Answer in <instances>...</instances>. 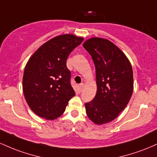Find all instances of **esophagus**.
<instances>
[{"instance_id": "esophagus-1", "label": "esophagus", "mask_w": 157, "mask_h": 157, "mask_svg": "<svg viewBox=\"0 0 157 157\" xmlns=\"http://www.w3.org/2000/svg\"><path fill=\"white\" fill-rule=\"evenodd\" d=\"M79 87H80V91H81L82 90V89H83V87H84V83H83V82L80 83V86H79Z\"/></svg>"}]
</instances>
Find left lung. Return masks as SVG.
I'll return each instance as SVG.
<instances>
[{
  "label": "left lung",
  "mask_w": 157,
  "mask_h": 157,
  "mask_svg": "<svg viewBox=\"0 0 157 157\" xmlns=\"http://www.w3.org/2000/svg\"><path fill=\"white\" fill-rule=\"evenodd\" d=\"M83 47L91 55L96 69L97 94L85 104L89 118L97 125L116 119L130 100L134 89L130 61L107 39L92 37Z\"/></svg>",
  "instance_id": "obj_1"
}]
</instances>
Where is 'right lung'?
Here are the masks:
<instances>
[{"mask_svg":"<svg viewBox=\"0 0 157 157\" xmlns=\"http://www.w3.org/2000/svg\"><path fill=\"white\" fill-rule=\"evenodd\" d=\"M83 40L66 34L54 37L36 51L25 66L23 91L32 111L40 117L55 120L75 95L66 60Z\"/></svg>","mask_w":157,"mask_h":157,"instance_id":"obj_1","label":"right lung"}]
</instances>
